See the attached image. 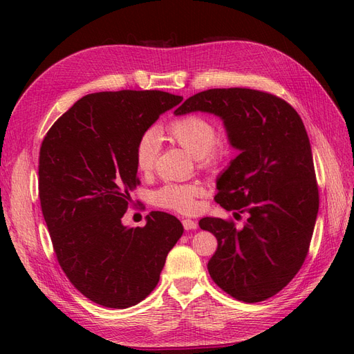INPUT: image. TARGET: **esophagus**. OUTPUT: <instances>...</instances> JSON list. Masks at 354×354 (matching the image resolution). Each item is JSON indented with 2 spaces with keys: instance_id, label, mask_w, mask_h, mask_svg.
<instances>
[{
  "instance_id": "esophagus-1",
  "label": "esophagus",
  "mask_w": 354,
  "mask_h": 354,
  "mask_svg": "<svg viewBox=\"0 0 354 354\" xmlns=\"http://www.w3.org/2000/svg\"><path fill=\"white\" fill-rule=\"evenodd\" d=\"M181 223H183V227L186 230H195V229H198V223L194 221V220H190V218H183V220H181Z\"/></svg>"
}]
</instances>
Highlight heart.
Listing matches in <instances>:
<instances>
[{"label": "heart", "mask_w": 354, "mask_h": 354, "mask_svg": "<svg viewBox=\"0 0 354 354\" xmlns=\"http://www.w3.org/2000/svg\"><path fill=\"white\" fill-rule=\"evenodd\" d=\"M164 136L194 155L202 167L217 168L232 152L229 138H216V125L207 116L187 113L174 118L162 130ZM158 151V142L153 133H145L136 145V167L140 173L152 171ZM207 194L201 183H169L155 192L153 201L158 207L173 209L181 214H190L198 208V199Z\"/></svg>", "instance_id": "heart-1"}]
</instances>
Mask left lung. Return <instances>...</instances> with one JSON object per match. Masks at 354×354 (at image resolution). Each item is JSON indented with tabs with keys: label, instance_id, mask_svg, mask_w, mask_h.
<instances>
[{
	"label": "left lung",
	"instance_id": "left-lung-1",
	"mask_svg": "<svg viewBox=\"0 0 354 354\" xmlns=\"http://www.w3.org/2000/svg\"><path fill=\"white\" fill-rule=\"evenodd\" d=\"M220 116L241 152L217 180L216 202L241 217H205L199 227L218 246L208 261L211 279L243 303L283 289L301 269L319 211L312 147L301 118L274 94L251 88H211L189 97L176 115Z\"/></svg>",
	"mask_w": 354,
	"mask_h": 354
}]
</instances>
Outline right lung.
Instances as JSON below:
<instances>
[{"mask_svg":"<svg viewBox=\"0 0 354 354\" xmlns=\"http://www.w3.org/2000/svg\"><path fill=\"white\" fill-rule=\"evenodd\" d=\"M181 100L158 90L87 94L42 140L38 190L53 248L71 283L95 304L140 303L183 234L180 220L162 211L149 214L143 227L121 221L140 185L138 138Z\"/></svg>","mask_w":354,"mask_h":354,"instance_id":"1","label":"right lung"}]
</instances>
